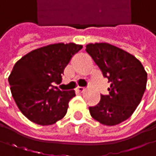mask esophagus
Wrapping results in <instances>:
<instances>
[{
    "label": "esophagus",
    "mask_w": 156,
    "mask_h": 156,
    "mask_svg": "<svg viewBox=\"0 0 156 156\" xmlns=\"http://www.w3.org/2000/svg\"><path fill=\"white\" fill-rule=\"evenodd\" d=\"M84 90H85L84 87H80V86H78V87L76 88V91H77L78 93H83V92H84Z\"/></svg>",
    "instance_id": "34e87169"
}]
</instances>
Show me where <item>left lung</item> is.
<instances>
[{"instance_id": "1", "label": "left lung", "mask_w": 156, "mask_h": 156, "mask_svg": "<svg viewBox=\"0 0 156 156\" xmlns=\"http://www.w3.org/2000/svg\"><path fill=\"white\" fill-rule=\"evenodd\" d=\"M85 51L111 83L109 94H101L99 103L89 107L93 119L107 126L128 119L140 104L147 83V73L139 60L108 43L88 44Z\"/></svg>"}]
</instances>
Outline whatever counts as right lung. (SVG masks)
Masks as SVG:
<instances>
[{
  "instance_id": "1",
  "label": "right lung",
  "mask_w": 156,
  "mask_h": 156,
  "mask_svg": "<svg viewBox=\"0 0 156 156\" xmlns=\"http://www.w3.org/2000/svg\"><path fill=\"white\" fill-rule=\"evenodd\" d=\"M82 45L58 43L32 50L13 66L8 78L13 99L20 111L32 122L48 126L67 113L74 91H61L65 67Z\"/></svg>"
}]
</instances>
